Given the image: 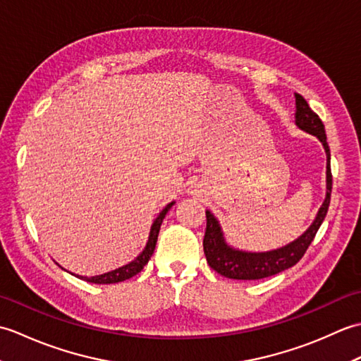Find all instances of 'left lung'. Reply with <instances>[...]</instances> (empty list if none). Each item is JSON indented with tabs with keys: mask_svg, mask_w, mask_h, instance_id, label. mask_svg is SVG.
<instances>
[{
	"mask_svg": "<svg viewBox=\"0 0 361 361\" xmlns=\"http://www.w3.org/2000/svg\"><path fill=\"white\" fill-rule=\"evenodd\" d=\"M296 96V126L315 135L323 142L327 155V195L323 206L319 208L318 216L312 226L298 240L279 250L268 252H243L229 248L221 235L219 221L209 211H206V231L203 239V250L209 267L219 274L229 279L252 281L262 279L268 276L278 274L287 268L296 265L302 259L310 243L315 239L318 229L323 224L331 204L332 192V172H331V150H329L327 136L324 132V124L318 114L313 111L307 101L301 94Z\"/></svg>",
	"mask_w": 361,
	"mask_h": 361,
	"instance_id": "1",
	"label": "left lung"
}]
</instances>
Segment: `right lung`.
Returning a JSON list of instances; mask_svg holds the SVG:
<instances>
[{
    "mask_svg": "<svg viewBox=\"0 0 361 361\" xmlns=\"http://www.w3.org/2000/svg\"><path fill=\"white\" fill-rule=\"evenodd\" d=\"M172 204H173V202L169 203L166 208L159 212V216L157 217V220L153 221L152 229H150V235H149V242H147V245H145L144 251L133 260V262H130L124 267L118 268V270H113L110 273H105V274H101V276H93V278H83V276H79V278L83 279V281H87V282H93V283H116V282H122L126 279L133 278L135 274L140 273L144 268V265L149 262V259L153 255V250H155V245H157V240H158V233H159L161 224H163V219L166 217L167 211L172 208Z\"/></svg>",
    "mask_w": 361,
    "mask_h": 361,
    "instance_id": "add662e5",
    "label": "right lung"
}]
</instances>
